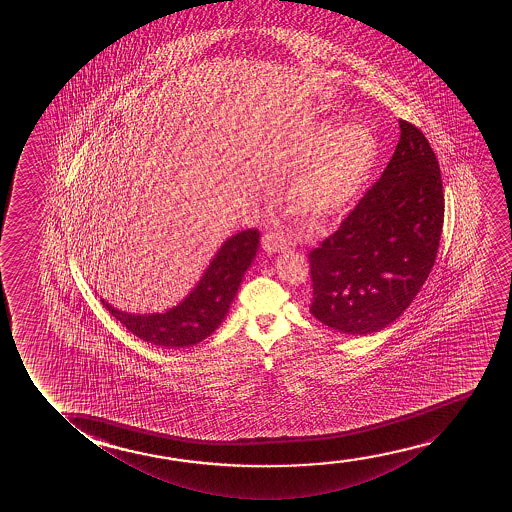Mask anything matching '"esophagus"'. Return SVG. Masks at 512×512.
Segmentation results:
<instances>
[{
    "label": "esophagus",
    "mask_w": 512,
    "mask_h": 512,
    "mask_svg": "<svg viewBox=\"0 0 512 512\" xmlns=\"http://www.w3.org/2000/svg\"><path fill=\"white\" fill-rule=\"evenodd\" d=\"M290 241L283 232H266L262 238V246L267 253L283 252L287 250Z\"/></svg>",
    "instance_id": "esophagus-1"
}]
</instances>
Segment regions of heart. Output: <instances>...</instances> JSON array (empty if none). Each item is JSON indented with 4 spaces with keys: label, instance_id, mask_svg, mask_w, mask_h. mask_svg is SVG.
Here are the masks:
<instances>
[{
    "label": "heart",
    "instance_id": "obj_1",
    "mask_svg": "<svg viewBox=\"0 0 512 512\" xmlns=\"http://www.w3.org/2000/svg\"><path fill=\"white\" fill-rule=\"evenodd\" d=\"M378 155L369 127L350 122L334 129L332 122L316 124L292 152L290 164L308 163L288 192L295 217L320 225L351 203Z\"/></svg>",
    "mask_w": 512,
    "mask_h": 512
}]
</instances>
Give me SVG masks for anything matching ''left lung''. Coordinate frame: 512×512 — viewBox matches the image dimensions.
Listing matches in <instances>:
<instances>
[{
	"label": "left lung",
	"mask_w": 512,
	"mask_h": 512,
	"mask_svg": "<svg viewBox=\"0 0 512 512\" xmlns=\"http://www.w3.org/2000/svg\"><path fill=\"white\" fill-rule=\"evenodd\" d=\"M383 175L339 229L309 252V311L330 329L367 336L395 322L434 267L442 224L441 169L425 134L399 120Z\"/></svg>",
	"instance_id": "1"
}]
</instances>
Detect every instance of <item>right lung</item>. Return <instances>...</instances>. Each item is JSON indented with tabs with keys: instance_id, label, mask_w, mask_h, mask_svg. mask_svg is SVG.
<instances>
[{
	"instance_id": "obj_1",
	"label": "right lung",
	"mask_w": 512,
	"mask_h": 512,
	"mask_svg": "<svg viewBox=\"0 0 512 512\" xmlns=\"http://www.w3.org/2000/svg\"><path fill=\"white\" fill-rule=\"evenodd\" d=\"M259 238L257 229H246L224 241L194 290L166 313L131 315L101 302L129 332L147 343L166 348L201 343L224 322L246 269L255 259Z\"/></svg>"
}]
</instances>
